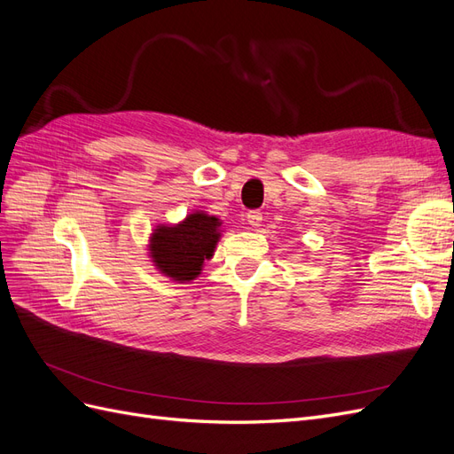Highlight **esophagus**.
I'll list each match as a JSON object with an SVG mask.
<instances>
[{
    "label": "esophagus",
    "mask_w": 454,
    "mask_h": 454,
    "mask_svg": "<svg viewBox=\"0 0 454 454\" xmlns=\"http://www.w3.org/2000/svg\"><path fill=\"white\" fill-rule=\"evenodd\" d=\"M262 221H264V216H262L260 211H251L247 215V223L253 230H258L262 226Z\"/></svg>",
    "instance_id": "obj_1"
}]
</instances>
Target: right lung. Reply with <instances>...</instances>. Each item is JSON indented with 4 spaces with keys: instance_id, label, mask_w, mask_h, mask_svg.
<instances>
[{
    "instance_id": "1",
    "label": "right lung",
    "mask_w": 454,
    "mask_h": 454,
    "mask_svg": "<svg viewBox=\"0 0 454 454\" xmlns=\"http://www.w3.org/2000/svg\"><path fill=\"white\" fill-rule=\"evenodd\" d=\"M221 226V218L206 211L188 213L177 224H158L147 245L153 266L175 283L194 281L215 254Z\"/></svg>"
}]
</instances>
